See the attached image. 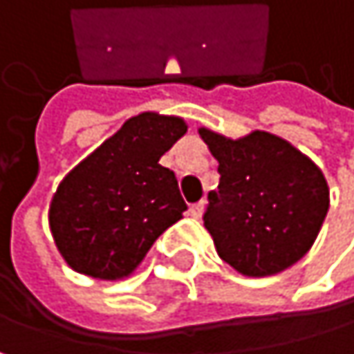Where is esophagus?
<instances>
[{
  "mask_svg": "<svg viewBox=\"0 0 354 354\" xmlns=\"http://www.w3.org/2000/svg\"><path fill=\"white\" fill-rule=\"evenodd\" d=\"M204 206H206V204H204V200H200V202L192 204V206H189V214H192L194 218H200V216L204 214Z\"/></svg>",
  "mask_w": 354,
  "mask_h": 354,
  "instance_id": "34e87169",
  "label": "esophagus"
}]
</instances>
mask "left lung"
Here are the masks:
<instances>
[{"label": "left lung", "instance_id": "1", "mask_svg": "<svg viewBox=\"0 0 354 354\" xmlns=\"http://www.w3.org/2000/svg\"><path fill=\"white\" fill-rule=\"evenodd\" d=\"M198 133L221 173L204 212L216 254L248 277L275 275L298 263L315 244L330 208L322 169L269 131L238 140L208 127Z\"/></svg>", "mask_w": 354, "mask_h": 354}]
</instances>
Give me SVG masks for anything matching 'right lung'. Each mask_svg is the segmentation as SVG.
<instances>
[{"instance_id":"1","label":"right lung","mask_w":354,"mask_h":354,"mask_svg":"<svg viewBox=\"0 0 354 354\" xmlns=\"http://www.w3.org/2000/svg\"><path fill=\"white\" fill-rule=\"evenodd\" d=\"M187 131L181 116L140 112L83 158L50 202V232L64 263L104 281L124 279L187 208L160 156Z\"/></svg>"}]
</instances>
